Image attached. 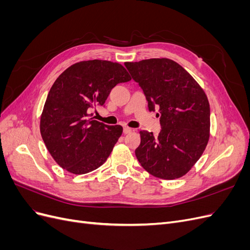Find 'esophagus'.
Wrapping results in <instances>:
<instances>
[{
	"instance_id": "1",
	"label": "esophagus",
	"mask_w": 250,
	"mask_h": 250,
	"mask_svg": "<svg viewBox=\"0 0 250 250\" xmlns=\"http://www.w3.org/2000/svg\"><path fill=\"white\" fill-rule=\"evenodd\" d=\"M132 131V129L131 128H129V127H127V126H124V128H123V132L125 133V134H127V133H129V132H131Z\"/></svg>"
}]
</instances>
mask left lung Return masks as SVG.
I'll list each match as a JSON object with an SVG mask.
<instances>
[{
    "label": "left lung",
    "instance_id": "left-lung-1",
    "mask_svg": "<svg viewBox=\"0 0 250 250\" xmlns=\"http://www.w3.org/2000/svg\"><path fill=\"white\" fill-rule=\"evenodd\" d=\"M139 83L149 110L158 107L157 137L141 130L135 156L142 167L161 179H176L192 169L209 139V103L202 87L177 62L150 58L125 62Z\"/></svg>",
    "mask_w": 250,
    "mask_h": 250
}]
</instances>
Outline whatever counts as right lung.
<instances>
[{
  "label": "right lung",
  "mask_w": 250,
  "mask_h": 250,
  "mask_svg": "<svg viewBox=\"0 0 250 250\" xmlns=\"http://www.w3.org/2000/svg\"><path fill=\"white\" fill-rule=\"evenodd\" d=\"M131 80L125 67L108 60H84L59 75L48 94L41 116V134L60 167L73 174L99 168L123 132L90 118L118 83Z\"/></svg>",
  "instance_id": "1"
}]
</instances>
